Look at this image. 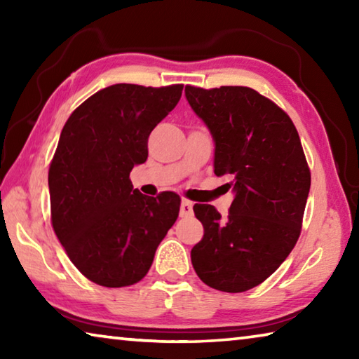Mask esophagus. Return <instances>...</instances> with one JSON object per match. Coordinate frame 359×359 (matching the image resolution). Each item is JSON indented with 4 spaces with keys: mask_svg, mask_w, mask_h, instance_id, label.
Instances as JSON below:
<instances>
[{
    "mask_svg": "<svg viewBox=\"0 0 359 359\" xmlns=\"http://www.w3.org/2000/svg\"><path fill=\"white\" fill-rule=\"evenodd\" d=\"M191 215H193V203L184 199V201L180 203V217L188 218V217H191Z\"/></svg>",
    "mask_w": 359,
    "mask_h": 359,
    "instance_id": "esophagus-1",
    "label": "esophagus"
}]
</instances>
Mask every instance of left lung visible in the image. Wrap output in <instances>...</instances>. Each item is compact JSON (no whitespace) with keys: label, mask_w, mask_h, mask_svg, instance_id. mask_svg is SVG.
<instances>
[{"label":"left lung","mask_w":359,"mask_h":359,"mask_svg":"<svg viewBox=\"0 0 359 359\" xmlns=\"http://www.w3.org/2000/svg\"><path fill=\"white\" fill-rule=\"evenodd\" d=\"M193 112L215 144L214 172L234 193L228 218L194 204L204 226L191 264L210 288L242 293L264 282L293 250L311 190V171L293 121L248 87L187 85Z\"/></svg>","instance_id":"obj_1"}]
</instances>
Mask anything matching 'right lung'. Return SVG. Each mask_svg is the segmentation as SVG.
I'll return each instance as SVG.
<instances>
[{"label":"right lung","instance_id":"right-lung-1","mask_svg":"<svg viewBox=\"0 0 359 359\" xmlns=\"http://www.w3.org/2000/svg\"><path fill=\"white\" fill-rule=\"evenodd\" d=\"M182 88L111 85L83 101L60 135L48 169L53 231L72 264L102 287L144 278L179 217L177 194L145 196L130 172L147 160L150 133Z\"/></svg>","mask_w":359,"mask_h":359}]
</instances>
